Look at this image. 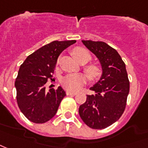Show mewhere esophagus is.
Returning a JSON list of instances; mask_svg holds the SVG:
<instances>
[{"label":"esophagus","instance_id":"1","mask_svg":"<svg viewBox=\"0 0 148 148\" xmlns=\"http://www.w3.org/2000/svg\"><path fill=\"white\" fill-rule=\"evenodd\" d=\"M66 94H67V95H76V92H73V91H70V90H67Z\"/></svg>","mask_w":148,"mask_h":148}]
</instances>
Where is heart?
Here are the masks:
<instances>
[{"label":"heart","instance_id":"obj_1","mask_svg":"<svg viewBox=\"0 0 148 148\" xmlns=\"http://www.w3.org/2000/svg\"><path fill=\"white\" fill-rule=\"evenodd\" d=\"M72 53L75 59L79 62H84L86 63L88 61H90L91 58L89 51L81 47L75 48L72 50ZM85 70H86L87 76H89V78L91 80H95L96 78H98L101 74L99 67L94 64L87 66ZM85 81H86V77L82 74H70L65 76L64 78H62L61 83L64 88L69 90L75 91L78 90L85 83Z\"/></svg>","mask_w":148,"mask_h":148}]
</instances>
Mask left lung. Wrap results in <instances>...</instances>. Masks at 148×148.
Wrapping results in <instances>:
<instances>
[{"label": "left lung", "instance_id": "obj_1", "mask_svg": "<svg viewBox=\"0 0 148 148\" xmlns=\"http://www.w3.org/2000/svg\"><path fill=\"white\" fill-rule=\"evenodd\" d=\"M99 59L102 67L99 80L90 90L86 101L79 108L81 120L89 127L102 130L112 125L125 111L130 92L125 64L118 52L103 41L82 40Z\"/></svg>", "mask_w": 148, "mask_h": 148}]
</instances>
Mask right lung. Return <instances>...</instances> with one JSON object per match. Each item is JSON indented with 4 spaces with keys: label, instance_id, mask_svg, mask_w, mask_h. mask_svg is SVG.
I'll use <instances>...</instances> for the list:
<instances>
[{
    "label": "right lung",
    "instance_id": "right-lung-1",
    "mask_svg": "<svg viewBox=\"0 0 148 148\" xmlns=\"http://www.w3.org/2000/svg\"><path fill=\"white\" fill-rule=\"evenodd\" d=\"M76 42L75 40L52 41L27 56L19 67L14 83L17 103L32 122L42 124L55 116L66 92L61 86L47 91L45 84L53 76L60 53Z\"/></svg>",
    "mask_w": 148,
    "mask_h": 148
}]
</instances>
